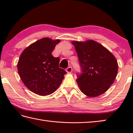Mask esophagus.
<instances>
[{"instance_id": "34e87169", "label": "esophagus", "mask_w": 133, "mask_h": 133, "mask_svg": "<svg viewBox=\"0 0 133 133\" xmlns=\"http://www.w3.org/2000/svg\"><path fill=\"white\" fill-rule=\"evenodd\" d=\"M72 70H73V69H72L71 67H69L66 69V71L67 73H71Z\"/></svg>"}]
</instances>
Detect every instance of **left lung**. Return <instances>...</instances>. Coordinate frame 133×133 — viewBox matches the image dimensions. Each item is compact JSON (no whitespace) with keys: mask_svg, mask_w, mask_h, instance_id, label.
I'll use <instances>...</instances> for the list:
<instances>
[{"mask_svg":"<svg viewBox=\"0 0 133 133\" xmlns=\"http://www.w3.org/2000/svg\"><path fill=\"white\" fill-rule=\"evenodd\" d=\"M77 52L82 74L76 80L81 91L89 97L102 95L114 83L118 73L114 56L93 40L72 41Z\"/></svg>","mask_w":133,"mask_h":133,"instance_id":"obj_1","label":"left lung"}]
</instances>
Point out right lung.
I'll list each match as a JSON object with an SVG mask.
<instances>
[{"label":"right lung","mask_w":133,"mask_h":133,"mask_svg":"<svg viewBox=\"0 0 133 133\" xmlns=\"http://www.w3.org/2000/svg\"><path fill=\"white\" fill-rule=\"evenodd\" d=\"M60 40L43 37L22 51L17 63L18 73L31 91L45 96L54 93L61 84L66 72L59 68L60 58L51 55Z\"/></svg>","instance_id":"right-lung-1"}]
</instances>
